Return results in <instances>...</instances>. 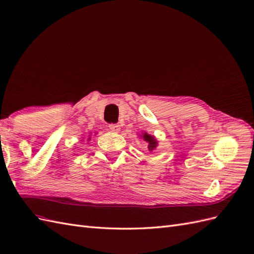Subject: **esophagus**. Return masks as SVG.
Masks as SVG:
<instances>
[{"mask_svg": "<svg viewBox=\"0 0 254 254\" xmlns=\"http://www.w3.org/2000/svg\"><path fill=\"white\" fill-rule=\"evenodd\" d=\"M109 128H110V131L118 133L120 131V126L119 125H114V123H112V125H109Z\"/></svg>", "mask_w": 254, "mask_h": 254, "instance_id": "34e87169", "label": "esophagus"}]
</instances>
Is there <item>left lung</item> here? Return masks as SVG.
I'll list each match as a JSON object with an SVG mask.
<instances>
[{
    "instance_id": "obj_1",
    "label": "left lung",
    "mask_w": 254,
    "mask_h": 254,
    "mask_svg": "<svg viewBox=\"0 0 254 254\" xmlns=\"http://www.w3.org/2000/svg\"><path fill=\"white\" fill-rule=\"evenodd\" d=\"M141 137L144 138L145 141L148 142V149H149V151H152V150H154L155 148H157V146H158V140L155 139L154 136L149 135L148 133H142Z\"/></svg>"
}]
</instances>
